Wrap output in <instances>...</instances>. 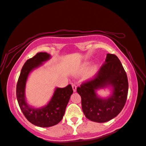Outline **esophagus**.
<instances>
[{
	"mask_svg": "<svg viewBox=\"0 0 146 146\" xmlns=\"http://www.w3.org/2000/svg\"><path fill=\"white\" fill-rule=\"evenodd\" d=\"M72 88L74 92H75L76 91V86L75 84H72Z\"/></svg>",
	"mask_w": 146,
	"mask_h": 146,
	"instance_id": "1",
	"label": "esophagus"
}]
</instances>
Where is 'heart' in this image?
<instances>
[{
  "mask_svg": "<svg viewBox=\"0 0 146 146\" xmlns=\"http://www.w3.org/2000/svg\"><path fill=\"white\" fill-rule=\"evenodd\" d=\"M88 63H86L84 64V65L82 66V67L80 69V71H82H82H86V69H87V68H88ZM97 71H98V66L97 65L92 66L87 71V72H86V75H85V78L86 79H90V78H93V76L95 75V74L97 73Z\"/></svg>",
  "mask_w": 146,
  "mask_h": 146,
  "instance_id": "heart-1",
  "label": "heart"
}]
</instances>
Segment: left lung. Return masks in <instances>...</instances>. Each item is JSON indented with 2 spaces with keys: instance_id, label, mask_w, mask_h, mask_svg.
Masks as SVG:
<instances>
[{
  "instance_id": "left-lung-1",
  "label": "left lung",
  "mask_w": 146,
  "mask_h": 146,
  "mask_svg": "<svg viewBox=\"0 0 146 146\" xmlns=\"http://www.w3.org/2000/svg\"><path fill=\"white\" fill-rule=\"evenodd\" d=\"M107 87L112 88V95L107 99L98 98L96 90ZM76 91L88 119L103 123L117 117L124 107L128 93L127 76L117 56L108 53L96 75L83 82Z\"/></svg>"
}]
</instances>
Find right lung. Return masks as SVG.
I'll return each mask as SVG.
<instances>
[{"instance_id":"add662e5","label":"right lung","mask_w":146,"mask_h":146,"mask_svg":"<svg viewBox=\"0 0 146 146\" xmlns=\"http://www.w3.org/2000/svg\"><path fill=\"white\" fill-rule=\"evenodd\" d=\"M51 56L45 52L36 53L24 64L17 84L16 95L20 108L29 122L38 127H48L57 124L62 119L66 108L73 91L71 84L64 88H56L51 99L40 108L29 106L25 98V88L28 76L34 69L49 60Z\"/></svg>"}]
</instances>
